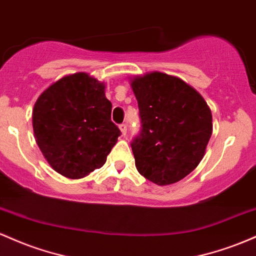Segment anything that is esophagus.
I'll return each mask as SVG.
<instances>
[{"label": "esophagus", "mask_w": 256, "mask_h": 256, "mask_svg": "<svg viewBox=\"0 0 256 256\" xmlns=\"http://www.w3.org/2000/svg\"><path fill=\"white\" fill-rule=\"evenodd\" d=\"M120 133H122L123 136H126V134H127V124H126V123L120 124Z\"/></svg>", "instance_id": "obj_1"}]
</instances>
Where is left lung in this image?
<instances>
[{
  "instance_id": "1",
  "label": "left lung",
  "mask_w": 256,
  "mask_h": 256,
  "mask_svg": "<svg viewBox=\"0 0 256 256\" xmlns=\"http://www.w3.org/2000/svg\"><path fill=\"white\" fill-rule=\"evenodd\" d=\"M142 130L130 146L140 174L157 185L184 179L200 164L213 132L212 111L178 77L150 72L132 80Z\"/></svg>"
}]
</instances>
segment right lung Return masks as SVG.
<instances>
[{
  "label": "right lung",
  "mask_w": 256,
  "mask_h": 256,
  "mask_svg": "<svg viewBox=\"0 0 256 256\" xmlns=\"http://www.w3.org/2000/svg\"><path fill=\"white\" fill-rule=\"evenodd\" d=\"M111 108L104 83L84 72L62 77L43 92L34 106L32 127L54 170L81 179L105 164L120 136Z\"/></svg>",
  "instance_id": "1"
}]
</instances>
